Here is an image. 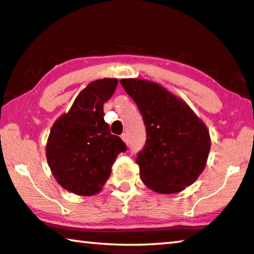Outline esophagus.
I'll return each instance as SVG.
<instances>
[{
	"label": "esophagus",
	"instance_id": "obj_1",
	"mask_svg": "<svg viewBox=\"0 0 254 254\" xmlns=\"http://www.w3.org/2000/svg\"><path fill=\"white\" fill-rule=\"evenodd\" d=\"M122 139L124 140L125 143L128 144V135L126 134V132H123V134H122Z\"/></svg>",
	"mask_w": 254,
	"mask_h": 254
}]
</instances>
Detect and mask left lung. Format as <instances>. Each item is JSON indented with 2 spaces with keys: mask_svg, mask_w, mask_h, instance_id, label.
<instances>
[{
  "mask_svg": "<svg viewBox=\"0 0 254 254\" xmlns=\"http://www.w3.org/2000/svg\"><path fill=\"white\" fill-rule=\"evenodd\" d=\"M120 84L145 125L146 140L136 158L144 184L161 194L192 185L203 171L211 146L205 125L158 84L142 79H122Z\"/></svg>",
  "mask_w": 254,
  "mask_h": 254,
  "instance_id": "obj_1",
  "label": "left lung"
}]
</instances>
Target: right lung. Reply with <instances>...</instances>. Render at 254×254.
Listing matches in <instances>:
<instances>
[{
    "mask_svg": "<svg viewBox=\"0 0 254 254\" xmlns=\"http://www.w3.org/2000/svg\"><path fill=\"white\" fill-rule=\"evenodd\" d=\"M118 85L116 78L89 83L73 101L68 114L51 129L46 158L57 182L77 195H94L110 177L112 163L126 152L123 139L112 135L103 105Z\"/></svg>",
    "mask_w": 254,
    "mask_h": 254,
    "instance_id": "1",
    "label": "right lung"
}]
</instances>
